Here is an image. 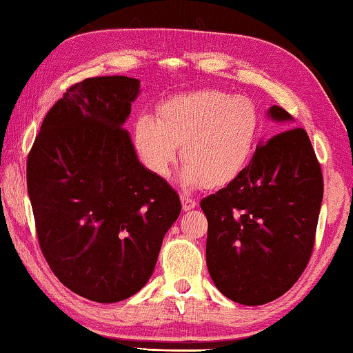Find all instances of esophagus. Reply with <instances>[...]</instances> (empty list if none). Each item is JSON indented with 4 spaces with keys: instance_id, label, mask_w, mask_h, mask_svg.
Segmentation results:
<instances>
[{
    "instance_id": "esophagus-1",
    "label": "esophagus",
    "mask_w": 353,
    "mask_h": 353,
    "mask_svg": "<svg viewBox=\"0 0 353 353\" xmlns=\"http://www.w3.org/2000/svg\"><path fill=\"white\" fill-rule=\"evenodd\" d=\"M181 205H183V210H192V208L197 205V202L196 199L189 197L188 194H181Z\"/></svg>"
}]
</instances>
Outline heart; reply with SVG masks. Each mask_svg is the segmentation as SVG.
Returning a JSON list of instances; mask_svg holds the SVG:
<instances>
[{
  "label": "heart",
  "mask_w": 353,
  "mask_h": 353,
  "mask_svg": "<svg viewBox=\"0 0 353 353\" xmlns=\"http://www.w3.org/2000/svg\"><path fill=\"white\" fill-rule=\"evenodd\" d=\"M258 130V111L247 97L199 90L162 101L157 119L140 116L134 143L143 164L156 175H168L181 145L185 185L224 186L252 161Z\"/></svg>",
  "instance_id": "obj_1"
}]
</instances>
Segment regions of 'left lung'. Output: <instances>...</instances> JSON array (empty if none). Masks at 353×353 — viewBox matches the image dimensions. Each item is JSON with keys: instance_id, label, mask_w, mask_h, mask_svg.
Here are the masks:
<instances>
[{"instance_id": "1", "label": "left lung", "mask_w": 353, "mask_h": 353, "mask_svg": "<svg viewBox=\"0 0 353 353\" xmlns=\"http://www.w3.org/2000/svg\"><path fill=\"white\" fill-rule=\"evenodd\" d=\"M268 114L291 121L280 106ZM321 199L323 175L307 132L291 127L259 145L236 180L201 201L216 288L245 305L287 293L312 254Z\"/></svg>"}]
</instances>
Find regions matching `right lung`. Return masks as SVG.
Segmentation results:
<instances>
[{"mask_svg": "<svg viewBox=\"0 0 353 353\" xmlns=\"http://www.w3.org/2000/svg\"><path fill=\"white\" fill-rule=\"evenodd\" d=\"M140 81L73 84L46 114L27 161L38 242L73 293L117 303L145 287L181 202L140 164L124 122Z\"/></svg>", "mask_w": 353, "mask_h": 353, "instance_id": "obj_1", "label": "right lung"}]
</instances>
